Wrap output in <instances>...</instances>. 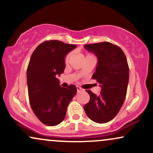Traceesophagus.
Returning a JSON list of instances; mask_svg holds the SVG:
<instances>
[{
    "label": "esophagus",
    "instance_id": "1",
    "mask_svg": "<svg viewBox=\"0 0 153 153\" xmlns=\"http://www.w3.org/2000/svg\"><path fill=\"white\" fill-rule=\"evenodd\" d=\"M76 88H77V91H78V92H80V91H82V88L80 87H79V86H77Z\"/></svg>",
    "mask_w": 153,
    "mask_h": 153
}]
</instances>
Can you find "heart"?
Here are the masks:
<instances>
[{
  "mask_svg": "<svg viewBox=\"0 0 153 153\" xmlns=\"http://www.w3.org/2000/svg\"><path fill=\"white\" fill-rule=\"evenodd\" d=\"M89 56H91V55H89ZM70 57H71V53H68V54L67 56H65V62H68V60H69V58H70Z\"/></svg>",
  "mask_w": 153,
  "mask_h": 153,
  "instance_id": "b5f03b06",
  "label": "heart"
}]
</instances>
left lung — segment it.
Wrapping results in <instances>:
<instances>
[{
    "instance_id": "obj_1",
    "label": "left lung",
    "mask_w": 153,
    "mask_h": 153,
    "mask_svg": "<svg viewBox=\"0 0 153 153\" xmlns=\"http://www.w3.org/2000/svg\"><path fill=\"white\" fill-rule=\"evenodd\" d=\"M84 47L97 56V65L92 78L101 87L99 95L86 91L90 101L83 107L85 112L95 123H108L116 116L126 99L129 81L126 56L120 48L109 42Z\"/></svg>"
}]
</instances>
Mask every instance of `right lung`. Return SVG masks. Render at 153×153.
<instances>
[{
    "instance_id": "right-lung-1",
    "label": "right lung",
    "mask_w": 153,
    "mask_h": 153,
    "mask_svg": "<svg viewBox=\"0 0 153 153\" xmlns=\"http://www.w3.org/2000/svg\"><path fill=\"white\" fill-rule=\"evenodd\" d=\"M75 48L60 40H48L40 43L30 57L27 68L29 101L35 115L46 126H57L63 120L76 94L75 85L62 88L56 78L65 70L66 55Z\"/></svg>"
}]
</instances>
